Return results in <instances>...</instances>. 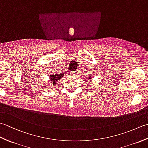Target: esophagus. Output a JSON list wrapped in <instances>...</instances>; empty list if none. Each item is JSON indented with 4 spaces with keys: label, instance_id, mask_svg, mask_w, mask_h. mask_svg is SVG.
<instances>
[{
    "label": "esophagus",
    "instance_id": "obj_1",
    "mask_svg": "<svg viewBox=\"0 0 148 148\" xmlns=\"http://www.w3.org/2000/svg\"><path fill=\"white\" fill-rule=\"evenodd\" d=\"M71 75H72V76H77V73H76V72H72V73L71 74Z\"/></svg>",
    "mask_w": 148,
    "mask_h": 148
}]
</instances>
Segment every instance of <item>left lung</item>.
<instances>
[{
    "label": "left lung",
    "instance_id": "8db88e82",
    "mask_svg": "<svg viewBox=\"0 0 148 148\" xmlns=\"http://www.w3.org/2000/svg\"><path fill=\"white\" fill-rule=\"evenodd\" d=\"M84 78H85V77H84ZM91 79H92V77H91V76H88V77L86 78V79H88V81H90V80Z\"/></svg>",
    "mask_w": 148,
    "mask_h": 148
}]
</instances>
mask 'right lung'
Returning <instances> with one entry per match:
<instances>
[{"mask_svg":"<svg viewBox=\"0 0 148 148\" xmlns=\"http://www.w3.org/2000/svg\"><path fill=\"white\" fill-rule=\"evenodd\" d=\"M64 76V72H61V73H55L49 75V83L51 84H54V85H56V82L58 81H59L60 79H61L62 77H63V76ZM50 86L49 85L48 87H49Z\"/></svg>","mask_w":148,"mask_h":148,"instance_id":"right-lung-1","label":"right lung"}]
</instances>
